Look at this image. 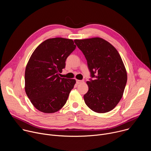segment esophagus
<instances>
[{"instance_id":"34e87169","label":"esophagus","mask_w":151,"mask_h":151,"mask_svg":"<svg viewBox=\"0 0 151 151\" xmlns=\"http://www.w3.org/2000/svg\"><path fill=\"white\" fill-rule=\"evenodd\" d=\"M83 82V81H81V80H76V83H78V84H79V83H82Z\"/></svg>"}]
</instances>
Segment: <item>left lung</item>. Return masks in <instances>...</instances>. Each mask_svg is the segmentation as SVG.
I'll return each mask as SVG.
<instances>
[{
	"instance_id": "1",
	"label": "left lung",
	"mask_w": 151,
	"mask_h": 151,
	"mask_svg": "<svg viewBox=\"0 0 151 151\" xmlns=\"http://www.w3.org/2000/svg\"><path fill=\"white\" fill-rule=\"evenodd\" d=\"M87 60L94 80L87 81L85 104L97 113L114 109L121 99L127 81L126 69L116 49L106 40L96 37L74 40Z\"/></svg>"
}]
</instances>
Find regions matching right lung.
<instances>
[{
	"label": "right lung",
	"mask_w": 151,
	"mask_h": 151,
	"mask_svg": "<svg viewBox=\"0 0 151 151\" xmlns=\"http://www.w3.org/2000/svg\"><path fill=\"white\" fill-rule=\"evenodd\" d=\"M75 48L72 39L55 37L42 42L32 53L25 70V91L38 111L52 114L66 104L76 80L61 78L59 73Z\"/></svg>",
	"instance_id": "add662e5"
}]
</instances>
